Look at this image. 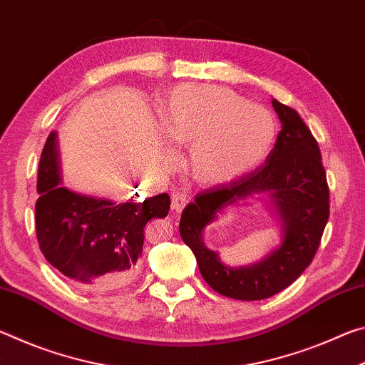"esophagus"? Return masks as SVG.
<instances>
[{
  "label": "esophagus",
  "instance_id": "1",
  "mask_svg": "<svg viewBox=\"0 0 365 365\" xmlns=\"http://www.w3.org/2000/svg\"><path fill=\"white\" fill-rule=\"evenodd\" d=\"M188 202V196L183 193V191H175L174 195H172V209H174L175 212H180L183 211V207L187 206Z\"/></svg>",
  "mask_w": 365,
  "mask_h": 365
}]
</instances>
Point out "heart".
Here are the masks:
<instances>
[{
    "instance_id": "heart-1",
    "label": "heart",
    "mask_w": 365,
    "mask_h": 365,
    "mask_svg": "<svg viewBox=\"0 0 365 365\" xmlns=\"http://www.w3.org/2000/svg\"><path fill=\"white\" fill-rule=\"evenodd\" d=\"M160 120L172 143L188 148L190 175L207 187L250 174L277 140V120L267 108L217 85L172 88L160 106Z\"/></svg>"
}]
</instances>
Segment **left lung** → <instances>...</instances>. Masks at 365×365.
Returning <instances> with one entry per match:
<instances>
[{"label": "left lung", "mask_w": 365, "mask_h": 365, "mask_svg": "<svg viewBox=\"0 0 365 365\" xmlns=\"http://www.w3.org/2000/svg\"><path fill=\"white\" fill-rule=\"evenodd\" d=\"M282 122L265 164L230 183L201 191L183 209L180 235L196 256L202 279L227 298L259 301L292 285L312 262L330 215L329 185L317 140L294 109L272 100ZM267 194L282 224V243L261 262L243 268L220 262L202 242L204 228L225 207Z\"/></svg>", "instance_id": "left-lung-1"}]
</instances>
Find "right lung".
Masks as SVG:
<instances>
[{"label":"right lung","instance_id":"right-lung-1","mask_svg":"<svg viewBox=\"0 0 365 365\" xmlns=\"http://www.w3.org/2000/svg\"><path fill=\"white\" fill-rule=\"evenodd\" d=\"M56 138V132L48 135L36 178L35 228L43 256L78 285H125L143 251L145 225L169 214L170 197L160 193L143 202L114 201L71 191L61 185Z\"/></svg>","mask_w":365,"mask_h":365}]
</instances>
